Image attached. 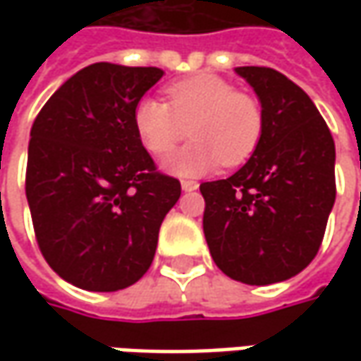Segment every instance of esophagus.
Here are the masks:
<instances>
[{"mask_svg":"<svg viewBox=\"0 0 361 361\" xmlns=\"http://www.w3.org/2000/svg\"><path fill=\"white\" fill-rule=\"evenodd\" d=\"M180 188H183L185 192H192V190L199 188V183H195V180H183V183H180Z\"/></svg>","mask_w":361,"mask_h":361,"instance_id":"1","label":"esophagus"}]
</instances>
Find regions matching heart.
I'll return each instance as SVG.
<instances>
[{
	"label": "heart",
	"mask_w": 361,
	"mask_h": 361,
	"mask_svg": "<svg viewBox=\"0 0 361 361\" xmlns=\"http://www.w3.org/2000/svg\"><path fill=\"white\" fill-rule=\"evenodd\" d=\"M166 104L142 98L134 108V128L148 152L164 157L187 128L192 142L162 162L176 176H201L237 166L255 152L263 134V112L255 98L235 92L227 80L201 74L164 88Z\"/></svg>",
	"instance_id": "b5f03b06"
}]
</instances>
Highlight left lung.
<instances>
[{
	"instance_id": "8db88e82",
	"label": "left lung",
	"mask_w": 361,
	"mask_h": 361,
	"mask_svg": "<svg viewBox=\"0 0 361 361\" xmlns=\"http://www.w3.org/2000/svg\"><path fill=\"white\" fill-rule=\"evenodd\" d=\"M235 72L253 88L263 134L237 173L202 183V231L216 267L247 285L295 277L317 255L336 202V145L312 98L273 68Z\"/></svg>"
}]
</instances>
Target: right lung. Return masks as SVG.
Masks as SVG:
<instances>
[{"label": "right lung", "mask_w": 361, "mask_h": 361, "mask_svg": "<svg viewBox=\"0 0 361 361\" xmlns=\"http://www.w3.org/2000/svg\"><path fill=\"white\" fill-rule=\"evenodd\" d=\"M160 68L98 62L68 78L39 110L25 197L39 251L68 283L118 291L145 275L180 183L157 173L134 108Z\"/></svg>", "instance_id": "right-lung-1"}]
</instances>
